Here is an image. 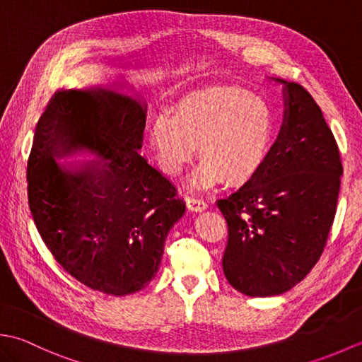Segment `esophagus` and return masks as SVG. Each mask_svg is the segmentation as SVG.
<instances>
[{
	"label": "esophagus",
	"instance_id": "obj_1",
	"mask_svg": "<svg viewBox=\"0 0 362 362\" xmlns=\"http://www.w3.org/2000/svg\"><path fill=\"white\" fill-rule=\"evenodd\" d=\"M187 199V205L191 211H204L206 209V202L202 197L197 196H185Z\"/></svg>",
	"mask_w": 362,
	"mask_h": 362
}]
</instances>
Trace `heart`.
I'll use <instances>...</instances> for the list:
<instances>
[{
    "instance_id": "b5f03b06",
    "label": "heart",
    "mask_w": 362,
    "mask_h": 362,
    "mask_svg": "<svg viewBox=\"0 0 362 362\" xmlns=\"http://www.w3.org/2000/svg\"><path fill=\"white\" fill-rule=\"evenodd\" d=\"M274 140V117L259 96L241 87H213L174 107L173 117L152 122L151 143L161 165L179 174L197 151L193 182L211 187L226 179L240 185L264 166Z\"/></svg>"
}]
</instances>
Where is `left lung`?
Returning a JSON list of instances; mask_svg holds the SVG:
<instances>
[{
  "instance_id": "1",
  "label": "left lung",
  "mask_w": 362,
  "mask_h": 362,
  "mask_svg": "<svg viewBox=\"0 0 362 362\" xmlns=\"http://www.w3.org/2000/svg\"><path fill=\"white\" fill-rule=\"evenodd\" d=\"M284 86V117L261 171L219 199L228 226L222 269L250 297L294 288L317 263L341 188L339 148L320 107L302 86Z\"/></svg>"
}]
</instances>
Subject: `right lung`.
Wrapping results in <instances>:
<instances>
[{
    "instance_id": "right-lung-1",
    "label": "right lung",
    "mask_w": 362,
    "mask_h": 362,
    "mask_svg": "<svg viewBox=\"0 0 362 362\" xmlns=\"http://www.w3.org/2000/svg\"><path fill=\"white\" fill-rule=\"evenodd\" d=\"M146 104L107 88L56 91L37 122L28 199L57 263L86 286L127 296L156 276L169 230L185 202L140 152ZM82 147L104 164L78 170L55 160Z\"/></svg>"
}]
</instances>
